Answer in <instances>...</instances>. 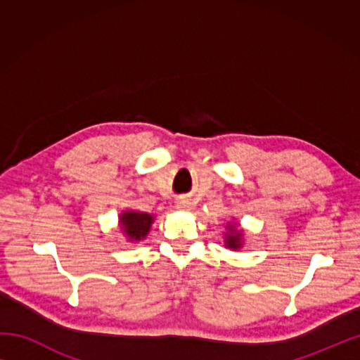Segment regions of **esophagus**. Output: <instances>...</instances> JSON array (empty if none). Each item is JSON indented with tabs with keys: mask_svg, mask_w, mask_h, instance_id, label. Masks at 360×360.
<instances>
[{
	"mask_svg": "<svg viewBox=\"0 0 360 360\" xmlns=\"http://www.w3.org/2000/svg\"><path fill=\"white\" fill-rule=\"evenodd\" d=\"M188 206H191V203L184 202V200H181V202L178 203V208H188Z\"/></svg>",
	"mask_w": 360,
	"mask_h": 360,
	"instance_id": "esophagus-1",
	"label": "esophagus"
}]
</instances>
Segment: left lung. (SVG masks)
<instances>
[{"mask_svg":"<svg viewBox=\"0 0 360 360\" xmlns=\"http://www.w3.org/2000/svg\"><path fill=\"white\" fill-rule=\"evenodd\" d=\"M231 229V233L227 235V240H225V243H227V246L231 248V249H238L240 248V238H241V233L240 231H236L233 227H229Z\"/></svg>","mask_w":360,"mask_h":360,"instance_id":"left-lung-1","label":"left lung"}]
</instances>
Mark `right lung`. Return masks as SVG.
Here are the masks:
<instances>
[{"instance_id": "add662e5", "label": "right lung", "mask_w": 360, "mask_h": 360, "mask_svg": "<svg viewBox=\"0 0 360 360\" xmlns=\"http://www.w3.org/2000/svg\"><path fill=\"white\" fill-rule=\"evenodd\" d=\"M152 216L148 212H138V211H127L120 216V227L129 235L130 240L139 241L143 240L148 231L150 230Z\"/></svg>"}]
</instances>
